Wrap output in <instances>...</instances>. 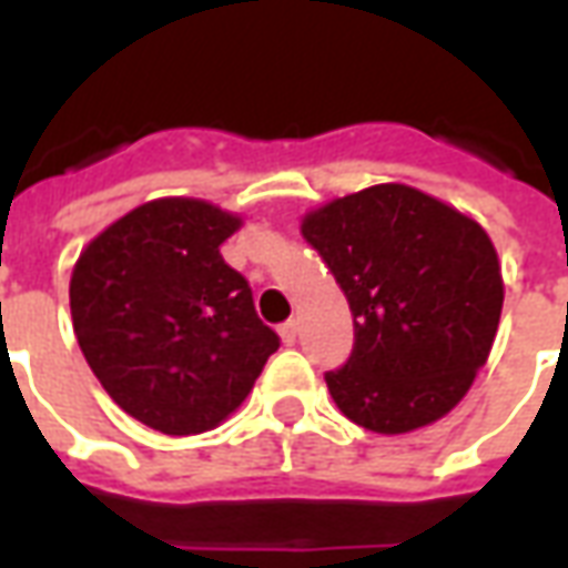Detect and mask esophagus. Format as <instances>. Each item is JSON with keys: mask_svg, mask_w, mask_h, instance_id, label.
Returning <instances> with one entry per match:
<instances>
[{"mask_svg": "<svg viewBox=\"0 0 568 568\" xmlns=\"http://www.w3.org/2000/svg\"><path fill=\"white\" fill-rule=\"evenodd\" d=\"M280 337H283V344L285 346H292L297 341V322L295 320H288L280 325Z\"/></svg>", "mask_w": 568, "mask_h": 568, "instance_id": "obj_1", "label": "esophagus"}]
</instances>
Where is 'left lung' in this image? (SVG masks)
I'll use <instances>...</instances> for the list:
<instances>
[{
  "mask_svg": "<svg viewBox=\"0 0 568 568\" xmlns=\"http://www.w3.org/2000/svg\"><path fill=\"white\" fill-rule=\"evenodd\" d=\"M301 234L353 310V356L325 374L341 414L377 435L447 417L499 328L505 285L487 231L419 187L386 182L310 210Z\"/></svg>",
  "mask_w": 568,
  "mask_h": 568,
  "instance_id": "1",
  "label": "left lung"
}]
</instances>
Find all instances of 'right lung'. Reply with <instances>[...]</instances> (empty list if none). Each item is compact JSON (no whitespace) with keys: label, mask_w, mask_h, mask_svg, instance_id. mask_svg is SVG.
Returning <instances> with one entry per match:
<instances>
[{"label":"right lung","mask_w":568,"mask_h":568,"mask_svg":"<svg viewBox=\"0 0 568 568\" xmlns=\"http://www.w3.org/2000/svg\"><path fill=\"white\" fill-rule=\"evenodd\" d=\"M243 219L194 197L149 200L81 248L72 328L124 414L200 435L246 402L280 337L258 320L222 246Z\"/></svg>","instance_id":"add662e5"}]
</instances>
